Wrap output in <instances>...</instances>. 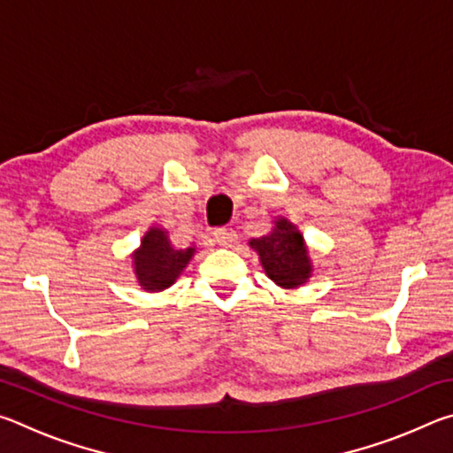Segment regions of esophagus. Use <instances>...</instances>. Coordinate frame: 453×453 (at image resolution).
<instances>
[{"label": "esophagus", "instance_id": "1", "mask_svg": "<svg viewBox=\"0 0 453 453\" xmlns=\"http://www.w3.org/2000/svg\"><path fill=\"white\" fill-rule=\"evenodd\" d=\"M213 242L221 245V248H232L237 242V234L232 227H218L216 232H213Z\"/></svg>", "mask_w": 453, "mask_h": 453}]
</instances>
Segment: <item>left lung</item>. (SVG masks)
<instances>
[{"label": "left lung", "mask_w": 453, "mask_h": 453, "mask_svg": "<svg viewBox=\"0 0 453 453\" xmlns=\"http://www.w3.org/2000/svg\"><path fill=\"white\" fill-rule=\"evenodd\" d=\"M267 278L281 288H297L311 278V259L303 235L291 221L280 218L267 235L250 240Z\"/></svg>", "instance_id": "1"}]
</instances>
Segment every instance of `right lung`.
Here are the masks:
<instances>
[{"instance_id": "right-lung-1", "label": "right lung", "mask_w": 453, "mask_h": 453, "mask_svg": "<svg viewBox=\"0 0 453 453\" xmlns=\"http://www.w3.org/2000/svg\"><path fill=\"white\" fill-rule=\"evenodd\" d=\"M194 254L196 248H173L165 229L150 227L134 251L135 278L145 291H164L173 286Z\"/></svg>"}]
</instances>
